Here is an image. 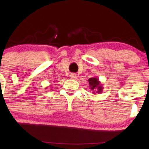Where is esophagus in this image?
<instances>
[{
  "instance_id": "obj_1",
  "label": "esophagus",
  "mask_w": 149,
  "mask_h": 149,
  "mask_svg": "<svg viewBox=\"0 0 149 149\" xmlns=\"http://www.w3.org/2000/svg\"><path fill=\"white\" fill-rule=\"evenodd\" d=\"M70 78L71 79H75L77 78L76 74H74V73H71V74H70Z\"/></svg>"
}]
</instances>
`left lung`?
I'll return each mask as SVG.
<instances>
[{"label":"left lung","mask_w":149,"mask_h":149,"mask_svg":"<svg viewBox=\"0 0 149 149\" xmlns=\"http://www.w3.org/2000/svg\"><path fill=\"white\" fill-rule=\"evenodd\" d=\"M88 82L90 89L91 91H93V93H102V91L103 90L104 87L98 79L95 78V77H92V78L89 79Z\"/></svg>","instance_id":"8db88e82"}]
</instances>
